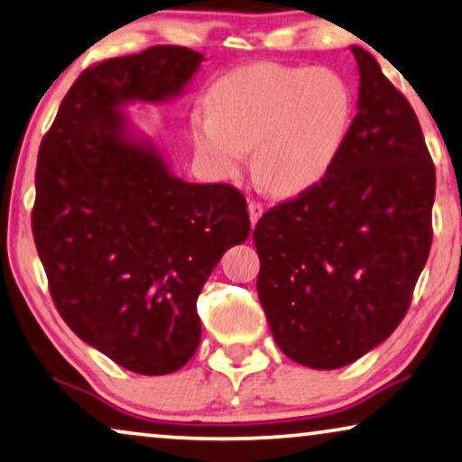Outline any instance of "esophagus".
<instances>
[{"label":"esophagus","instance_id":"1","mask_svg":"<svg viewBox=\"0 0 462 462\" xmlns=\"http://www.w3.org/2000/svg\"><path fill=\"white\" fill-rule=\"evenodd\" d=\"M263 216V205L257 203V200H251L249 203V217H251V226H255L259 222V217Z\"/></svg>","mask_w":462,"mask_h":462}]
</instances>
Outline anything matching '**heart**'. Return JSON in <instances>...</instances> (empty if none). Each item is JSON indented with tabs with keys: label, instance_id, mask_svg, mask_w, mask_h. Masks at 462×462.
Instances as JSON below:
<instances>
[{
	"label": "heart",
	"instance_id": "heart-1",
	"mask_svg": "<svg viewBox=\"0 0 462 462\" xmlns=\"http://www.w3.org/2000/svg\"><path fill=\"white\" fill-rule=\"evenodd\" d=\"M354 92L333 69L257 62L213 83L207 110L190 115L199 157L222 180H234L253 151V173L278 197L320 184L346 146Z\"/></svg>",
	"mask_w": 462,
	"mask_h": 462
}]
</instances>
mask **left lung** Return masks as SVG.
<instances>
[{
    "label": "left lung",
    "mask_w": 462,
    "mask_h": 462,
    "mask_svg": "<svg viewBox=\"0 0 462 462\" xmlns=\"http://www.w3.org/2000/svg\"><path fill=\"white\" fill-rule=\"evenodd\" d=\"M352 51L358 115L335 167L253 230L274 341L316 370L347 366L393 333L431 249L435 167L417 115L366 50Z\"/></svg>",
    "instance_id": "1"
}]
</instances>
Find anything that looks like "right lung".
<instances>
[{
    "instance_id": "add662e5",
    "label": "right lung",
    "mask_w": 462,
    "mask_h": 462,
    "mask_svg": "<svg viewBox=\"0 0 462 462\" xmlns=\"http://www.w3.org/2000/svg\"><path fill=\"white\" fill-rule=\"evenodd\" d=\"M203 60L154 45L83 70L39 146L33 236L51 299L79 339L138 374L192 358L203 284L251 230L243 194L173 175L125 113L180 98Z\"/></svg>"
}]
</instances>
